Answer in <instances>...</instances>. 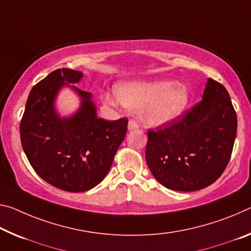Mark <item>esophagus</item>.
<instances>
[{
  "instance_id": "34e87169",
  "label": "esophagus",
  "mask_w": 251,
  "mask_h": 251,
  "mask_svg": "<svg viewBox=\"0 0 251 251\" xmlns=\"http://www.w3.org/2000/svg\"><path fill=\"white\" fill-rule=\"evenodd\" d=\"M138 127H140V125L137 124V122L129 121V122H128V126H127V128H128V130H135V129H137Z\"/></svg>"
}]
</instances>
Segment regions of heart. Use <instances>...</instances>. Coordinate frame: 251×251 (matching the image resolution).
Listing matches in <instances>:
<instances>
[{"mask_svg": "<svg viewBox=\"0 0 251 251\" xmlns=\"http://www.w3.org/2000/svg\"><path fill=\"white\" fill-rule=\"evenodd\" d=\"M106 105L137 109L145 124L154 127L169 125L180 118L191 100L189 87L171 79L130 80L118 82L115 90H102Z\"/></svg>", "mask_w": 251, "mask_h": 251, "instance_id": "1", "label": "heart"}]
</instances>
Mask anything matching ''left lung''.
Wrapping results in <instances>:
<instances>
[{
	"instance_id": "obj_1",
	"label": "left lung",
	"mask_w": 251,
	"mask_h": 251,
	"mask_svg": "<svg viewBox=\"0 0 251 251\" xmlns=\"http://www.w3.org/2000/svg\"><path fill=\"white\" fill-rule=\"evenodd\" d=\"M236 134L237 115L228 91L210 78L202 100L185 116L165 128L150 129L146 163L165 188L204 189L228 165Z\"/></svg>"
}]
</instances>
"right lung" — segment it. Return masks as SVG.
I'll return each instance as SVG.
<instances>
[{
    "label": "right lung",
    "mask_w": 251,
    "mask_h": 251,
    "mask_svg": "<svg viewBox=\"0 0 251 251\" xmlns=\"http://www.w3.org/2000/svg\"><path fill=\"white\" fill-rule=\"evenodd\" d=\"M82 77L81 71L67 68L48 75L30 91L20 124L22 147L31 166L49 184L68 192L88 191L104 180L128 122L98 117L93 94L75 86ZM63 88L73 90L81 100L67 117L56 109Z\"/></svg>",
    "instance_id": "add662e5"
}]
</instances>
